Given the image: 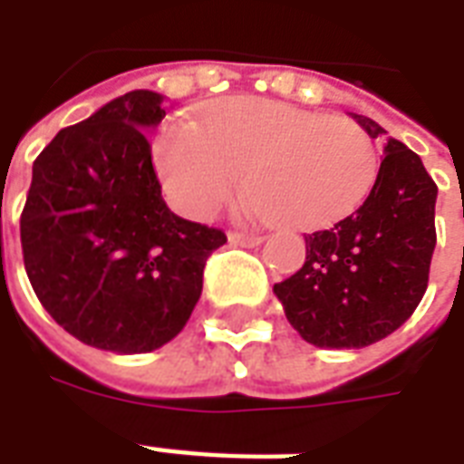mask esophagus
<instances>
[{
    "mask_svg": "<svg viewBox=\"0 0 464 464\" xmlns=\"http://www.w3.org/2000/svg\"><path fill=\"white\" fill-rule=\"evenodd\" d=\"M228 240H231V246L255 247L262 243V236H257V233H247V231H231L228 233Z\"/></svg>",
    "mask_w": 464,
    "mask_h": 464,
    "instance_id": "obj_1",
    "label": "esophagus"
}]
</instances>
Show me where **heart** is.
Instances as JSON below:
<instances>
[{
  "instance_id": "b5f03b06",
  "label": "heart",
  "mask_w": 464,
  "mask_h": 464,
  "mask_svg": "<svg viewBox=\"0 0 464 464\" xmlns=\"http://www.w3.org/2000/svg\"><path fill=\"white\" fill-rule=\"evenodd\" d=\"M168 197L189 217H211L246 175L253 211L284 228H317L346 217L373 188L381 151L353 120L267 98H228L202 130L170 122L154 141Z\"/></svg>"
}]
</instances>
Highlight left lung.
Masks as SVG:
<instances>
[{
  "label": "left lung",
  "mask_w": 464,
  "mask_h": 464,
  "mask_svg": "<svg viewBox=\"0 0 464 464\" xmlns=\"http://www.w3.org/2000/svg\"><path fill=\"white\" fill-rule=\"evenodd\" d=\"M373 140L388 134L353 115ZM439 188L402 141L388 140L359 209L305 236V262L275 284L286 320L315 346L361 349L388 337L417 310L436 247Z\"/></svg>",
  "instance_id": "left-lung-1"
}]
</instances>
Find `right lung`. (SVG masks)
<instances>
[{
	"mask_svg": "<svg viewBox=\"0 0 464 464\" xmlns=\"http://www.w3.org/2000/svg\"><path fill=\"white\" fill-rule=\"evenodd\" d=\"M160 103L154 91H130L60 130L33 163L21 211L35 296L69 334L105 352L170 342L226 243L221 228L175 217L160 197L144 134L166 118Z\"/></svg>",
	"mask_w": 464,
	"mask_h": 464,
	"instance_id": "right-lung-1",
	"label": "right lung"
}]
</instances>
